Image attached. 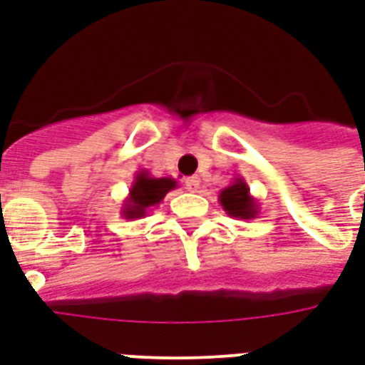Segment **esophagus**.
Listing matches in <instances>:
<instances>
[{"label": "esophagus", "instance_id": "obj_1", "mask_svg": "<svg viewBox=\"0 0 365 365\" xmlns=\"http://www.w3.org/2000/svg\"><path fill=\"white\" fill-rule=\"evenodd\" d=\"M199 185H200V180L197 176L185 178V189L191 191V193H197V191H199Z\"/></svg>", "mask_w": 365, "mask_h": 365}]
</instances>
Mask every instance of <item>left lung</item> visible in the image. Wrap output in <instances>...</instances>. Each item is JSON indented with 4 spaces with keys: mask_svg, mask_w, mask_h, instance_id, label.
<instances>
[{
    "mask_svg": "<svg viewBox=\"0 0 365 365\" xmlns=\"http://www.w3.org/2000/svg\"><path fill=\"white\" fill-rule=\"evenodd\" d=\"M220 205L231 217L237 220H254L259 214L257 200L250 195L248 183L244 178H235V182L220 191Z\"/></svg>",
    "mask_w": 365,
    "mask_h": 365,
    "instance_id": "1",
    "label": "left lung"
}]
</instances>
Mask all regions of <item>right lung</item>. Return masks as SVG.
Returning a JSON list of instances; mask_svg holds the SVG:
<instances>
[{"label":"right lung","instance_id":"add662e5","mask_svg":"<svg viewBox=\"0 0 365 365\" xmlns=\"http://www.w3.org/2000/svg\"><path fill=\"white\" fill-rule=\"evenodd\" d=\"M178 187L174 178H153L148 170L136 172L134 182L128 189V197L123 200L121 216L125 220H140L165 199L166 193Z\"/></svg>","mask_w":365,"mask_h":365}]
</instances>
